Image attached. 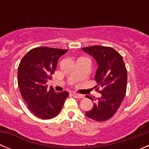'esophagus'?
<instances>
[{"mask_svg":"<svg viewBox=\"0 0 149 149\" xmlns=\"http://www.w3.org/2000/svg\"><path fill=\"white\" fill-rule=\"evenodd\" d=\"M72 95H73L74 97V98H80V99H81V98H84V95H83L78 94V93H72Z\"/></svg>","mask_w":149,"mask_h":149,"instance_id":"obj_1","label":"esophagus"}]
</instances>
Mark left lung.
I'll list each match as a JSON object with an SVG mask.
<instances>
[{
    "label": "left lung",
    "instance_id": "1",
    "mask_svg": "<svg viewBox=\"0 0 149 149\" xmlns=\"http://www.w3.org/2000/svg\"><path fill=\"white\" fill-rule=\"evenodd\" d=\"M82 50L93 56L98 64L95 75L98 85L95 88L101 94V98L95 100L93 109L85 114L93 120L104 122L115 115L125 96L127 69L122 56L110 47L93 45ZM99 87L102 88L100 91ZM87 98L94 101L91 97Z\"/></svg>",
    "mask_w": 149,
    "mask_h": 149
}]
</instances>
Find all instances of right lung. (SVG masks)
Listing matches in <instances>:
<instances>
[{"mask_svg":"<svg viewBox=\"0 0 149 149\" xmlns=\"http://www.w3.org/2000/svg\"><path fill=\"white\" fill-rule=\"evenodd\" d=\"M68 50L38 47L28 51L18 68V84L28 108L39 119H50L58 115L68 92L47 89L46 83L54 73L57 62Z\"/></svg>","mask_w":149,"mask_h":149,"instance_id":"right-lung-1","label":"right lung"}]
</instances>
